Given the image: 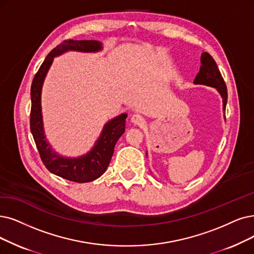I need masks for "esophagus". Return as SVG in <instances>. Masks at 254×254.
I'll use <instances>...</instances> for the list:
<instances>
[{"mask_svg":"<svg viewBox=\"0 0 254 254\" xmlns=\"http://www.w3.org/2000/svg\"><path fill=\"white\" fill-rule=\"evenodd\" d=\"M131 122L137 126H143L145 124V119L143 116H140L138 114H134L132 117H131Z\"/></svg>","mask_w":254,"mask_h":254,"instance_id":"34e87169","label":"esophagus"}]
</instances>
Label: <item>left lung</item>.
Instances as JSON below:
<instances>
[{
    "mask_svg": "<svg viewBox=\"0 0 254 254\" xmlns=\"http://www.w3.org/2000/svg\"><path fill=\"white\" fill-rule=\"evenodd\" d=\"M194 83L217 88L223 100V110L225 111L227 104V87L225 81L223 79L214 58L206 52L202 53L201 55V66L194 80ZM224 119H226L225 116Z\"/></svg>",
    "mask_w": 254,
    "mask_h": 254,
    "instance_id": "left-lung-1",
    "label": "left lung"
}]
</instances>
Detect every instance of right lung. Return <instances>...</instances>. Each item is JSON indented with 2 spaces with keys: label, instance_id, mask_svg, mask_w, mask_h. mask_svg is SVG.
I'll return each instance as SVG.
<instances>
[{
  "label": "right lung",
  "instance_id": "obj_1",
  "mask_svg": "<svg viewBox=\"0 0 254 254\" xmlns=\"http://www.w3.org/2000/svg\"><path fill=\"white\" fill-rule=\"evenodd\" d=\"M101 49H102V44L97 40H64L48 54L45 62L35 74L31 85L30 129H31V133L39 152V156L51 173L69 181L78 182V184L93 181L106 171L110 159L113 157L117 141L125 132L127 114H122L108 122L104 126L99 139H97L95 147L87 154L77 158H65L56 154L47 143L43 127L40 96H42L45 77L55 56L69 50L80 51V52H97Z\"/></svg>",
  "mask_w": 254,
  "mask_h": 254
}]
</instances>
